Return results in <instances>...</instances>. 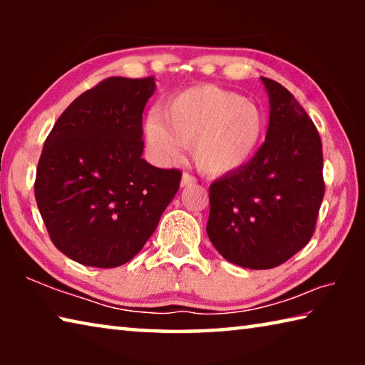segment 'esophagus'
I'll use <instances>...</instances> for the list:
<instances>
[{
    "label": "esophagus",
    "instance_id": "obj_1",
    "mask_svg": "<svg viewBox=\"0 0 365 365\" xmlns=\"http://www.w3.org/2000/svg\"><path fill=\"white\" fill-rule=\"evenodd\" d=\"M196 183V177L188 174V172H185L182 175V187H188V185H195Z\"/></svg>",
    "mask_w": 365,
    "mask_h": 365
}]
</instances>
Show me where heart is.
<instances>
[{"mask_svg": "<svg viewBox=\"0 0 365 365\" xmlns=\"http://www.w3.org/2000/svg\"><path fill=\"white\" fill-rule=\"evenodd\" d=\"M151 150L163 160L191 148L196 168L211 177L248 165L261 148L265 115L256 103L214 85L191 86L170 96L145 123Z\"/></svg>", "mask_w": 365, "mask_h": 365, "instance_id": "heart-1", "label": "heart"}]
</instances>
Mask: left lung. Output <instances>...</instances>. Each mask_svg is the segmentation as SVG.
I'll return each instance as SVG.
<instances>
[{"label": "left lung", "mask_w": 365, "mask_h": 365, "mask_svg": "<svg viewBox=\"0 0 365 365\" xmlns=\"http://www.w3.org/2000/svg\"><path fill=\"white\" fill-rule=\"evenodd\" d=\"M270 117L264 145L248 165L209 187L207 237L222 257L272 269L304 248L322 205V141L294 96L261 77Z\"/></svg>", "instance_id": "left-lung-1"}]
</instances>
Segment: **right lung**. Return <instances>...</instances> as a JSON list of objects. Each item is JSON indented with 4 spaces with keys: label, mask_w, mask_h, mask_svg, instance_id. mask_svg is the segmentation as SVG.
Listing matches in <instances>:
<instances>
[{
    "label": "right lung",
    "mask_w": 365,
    "mask_h": 365,
    "mask_svg": "<svg viewBox=\"0 0 365 365\" xmlns=\"http://www.w3.org/2000/svg\"><path fill=\"white\" fill-rule=\"evenodd\" d=\"M154 88V77H109L76 98L48 135L35 200L51 242L72 261L101 269L130 261L180 187V170L141 158Z\"/></svg>",
    "instance_id": "1"
}]
</instances>
